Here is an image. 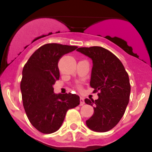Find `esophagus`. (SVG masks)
<instances>
[{"label":"esophagus","mask_w":152,"mask_h":152,"mask_svg":"<svg viewBox=\"0 0 152 152\" xmlns=\"http://www.w3.org/2000/svg\"><path fill=\"white\" fill-rule=\"evenodd\" d=\"M84 104V100L83 97L80 98V105L83 106Z\"/></svg>","instance_id":"esophagus-1"}]
</instances>
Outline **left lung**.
<instances>
[{"label":"left lung","instance_id":"1","mask_svg":"<svg viewBox=\"0 0 152 152\" xmlns=\"http://www.w3.org/2000/svg\"><path fill=\"white\" fill-rule=\"evenodd\" d=\"M77 51L92 60L90 85L94 92L99 91L97 100H84L94 110L86 125L94 132H107L120 121L128 105L131 91L129 75L120 60L103 47H82Z\"/></svg>","mask_w":152,"mask_h":152}]
</instances>
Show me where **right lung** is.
<instances>
[{"label":"right lung","instance_id":"obj_1","mask_svg":"<svg viewBox=\"0 0 152 152\" xmlns=\"http://www.w3.org/2000/svg\"><path fill=\"white\" fill-rule=\"evenodd\" d=\"M77 46L45 44L33 53L22 72L20 90L23 107L29 122L45 134L59 129L67 111L80 103V97L71 93L55 94L53 85L59 79L58 63L64 55Z\"/></svg>","mask_w":152,"mask_h":152}]
</instances>
